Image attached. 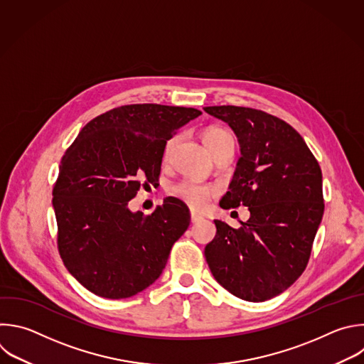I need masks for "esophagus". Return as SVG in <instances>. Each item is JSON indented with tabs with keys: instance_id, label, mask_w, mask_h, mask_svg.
I'll return each mask as SVG.
<instances>
[{
	"instance_id": "obj_1",
	"label": "esophagus",
	"mask_w": 364,
	"mask_h": 364,
	"mask_svg": "<svg viewBox=\"0 0 364 364\" xmlns=\"http://www.w3.org/2000/svg\"><path fill=\"white\" fill-rule=\"evenodd\" d=\"M190 215H191V223H193V224L203 220V215H200V214H197V213H194V211H191Z\"/></svg>"
}]
</instances>
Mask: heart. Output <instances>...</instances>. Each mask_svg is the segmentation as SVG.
I'll use <instances>...</instances> for the list:
<instances>
[{"mask_svg":"<svg viewBox=\"0 0 364 364\" xmlns=\"http://www.w3.org/2000/svg\"><path fill=\"white\" fill-rule=\"evenodd\" d=\"M203 140H204V144L207 146V149L210 151H213L220 143L227 141V140H232V136H231L230 132H227L224 129L213 127V129H208L203 134ZM176 141H177V137H171L166 143V146H164V159H167L171 154ZM213 191L214 190L211 187L204 186V184H198V183H194V181H190V180H183V181L174 184L170 188L171 196L180 198L181 201H184L186 204H188L191 208H196V210L205 205V203L211 197Z\"/></svg>","mask_w":364,"mask_h":364,"instance_id":"b5f03b06","label":"heart"}]
</instances>
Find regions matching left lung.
<instances>
[{
    "instance_id": "obj_1",
    "label": "left lung",
    "mask_w": 364,
    "mask_h": 364,
    "mask_svg": "<svg viewBox=\"0 0 364 364\" xmlns=\"http://www.w3.org/2000/svg\"><path fill=\"white\" fill-rule=\"evenodd\" d=\"M204 111L231 127L241 151L220 207L246 205L250 211L240 228L214 220L217 232L204 256L231 294L266 301L289 289L309 263L324 213L321 170L286 121L247 107Z\"/></svg>"
}]
</instances>
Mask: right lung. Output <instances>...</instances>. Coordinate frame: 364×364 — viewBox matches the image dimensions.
Returning <instances> with one entry per match:
<instances>
[{
  "label": "right lung",
  "instance_id": "right-lung-1",
  "mask_svg": "<svg viewBox=\"0 0 364 364\" xmlns=\"http://www.w3.org/2000/svg\"><path fill=\"white\" fill-rule=\"evenodd\" d=\"M200 114L160 104L112 108L91 119L63 156L53 190L58 252L91 293L127 299L163 273L190 211L176 197L149 215L133 213L129 201L143 180H159L167 140Z\"/></svg>",
  "mask_w": 364,
  "mask_h": 364
}]
</instances>
